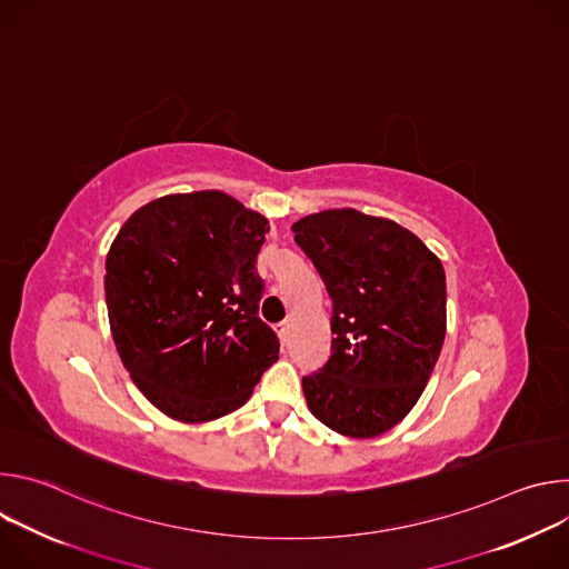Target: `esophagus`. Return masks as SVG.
Masks as SVG:
<instances>
[{
    "mask_svg": "<svg viewBox=\"0 0 569 569\" xmlns=\"http://www.w3.org/2000/svg\"><path fill=\"white\" fill-rule=\"evenodd\" d=\"M277 333H279L281 345H288V338H290V321H281L279 327H277Z\"/></svg>",
    "mask_w": 569,
    "mask_h": 569,
    "instance_id": "obj_1",
    "label": "esophagus"
}]
</instances>
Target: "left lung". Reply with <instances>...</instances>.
Masks as SVG:
<instances>
[{
  "label": "left lung",
  "instance_id": "8db88e82",
  "mask_svg": "<svg viewBox=\"0 0 569 569\" xmlns=\"http://www.w3.org/2000/svg\"><path fill=\"white\" fill-rule=\"evenodd\" d=\"M333 299L331 358L301 378L315 419L371 439L405 419L446 338V272L410 229L356 209L292 224Z\"/></svg>",
  "mask_w": 569,
  "mask_h": 569
}]
</instances>
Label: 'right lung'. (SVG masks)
I'll return each instance as SVG.
<instances>
[{"label": "right lung", "mask_w": 569, "mask_h": 569, "mask_svg": "<svg viewBox=\"0 0 569 569\" xmlns=\"http://www.w3.org/2000/svg\"><path fill=\"white\" fill-rule=\"evenodd\" d=\"M268 220L222 191L176 193L137 209L106 259V303L123 367L159 412L220 419L279 360L259 319L257 257Z\"/></svg>", "instance_id": "right-lung-1"}]
</instances>
